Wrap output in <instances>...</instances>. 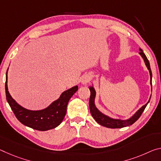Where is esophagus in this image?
<instances>
[{
	"instance_id": "34e87169",
	"label": "esophagus",
	"mask_w": 161,
	"mask_h": 161,
	"mask_svg": "<svg viewBox=\"0 0 161 161\" xmlns=\"http://www.w3.org/2000/svg\"><path fill=\"white\" fill-rule=\"evenodd\" d=\"M92 75L91 74H85V75H84L83 76H81V82L84 84V85H86V84H87L90 82V81L92 80Z\"/></svg>"
}]
</instances>
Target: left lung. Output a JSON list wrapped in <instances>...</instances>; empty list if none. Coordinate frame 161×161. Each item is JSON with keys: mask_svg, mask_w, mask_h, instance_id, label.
<instances>
[{"mask_svg": "<svg viewBox=\"0 0 161 161\" xmlns=\"http://www.w3.org/2000/svg\"><path fill=\"white\" fill-rule=\"evenodd\" d=\"M140 52L139 53L141 55V57L142 58L144 59V62L145 63V65L148 69V70L150 71V84H151L152 86V71L151 69H150V63L149 61L147 59V58L146 57L145 53L142 52V49H140ZM90 113L92 115L93 118L95 119L97 122H98L99 125H103L104 127H109V128H122V127H127L129 125H131L136 122L137 119H139V117L141 115L142 113H143L145 108H146L147 104H148L147 103V104H145V105H143L140 108L139 110L137 111V113L134 114L133 116L128 119H126V120H122V119H113L110 118L108 116L104 115V114L100 113L97 108L95 107V104H94V98H95V90L93 88V86H90Z\"/></svg>", "mask_w": 161, "mask_h": 161, "instance_id": "8db88e82", "label": "left lung"}]
</instances>
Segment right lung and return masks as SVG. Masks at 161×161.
<instances>
[{
    "label": "right lung",
    "instance_id": "1",
    "mask_svg": "<svg viewBox=\"0 0 161 161\" xmlns=\"http://www.w3.org/2000/svg\"><path fill=\"white\" fill-rule=\"evenodd\" d=\"M7 72L5 85L6 99L16 118L24 125L40 131L48 130L59 125L67 113L69 101L78 90V86H73L69 90L64 92L57 100L53 102L44 109L38 111L29 110L20 106L9 94L7 86Z\"/></svg>",
    "mask_w": 161,
    "mask_h": 161
}]
</instances>
